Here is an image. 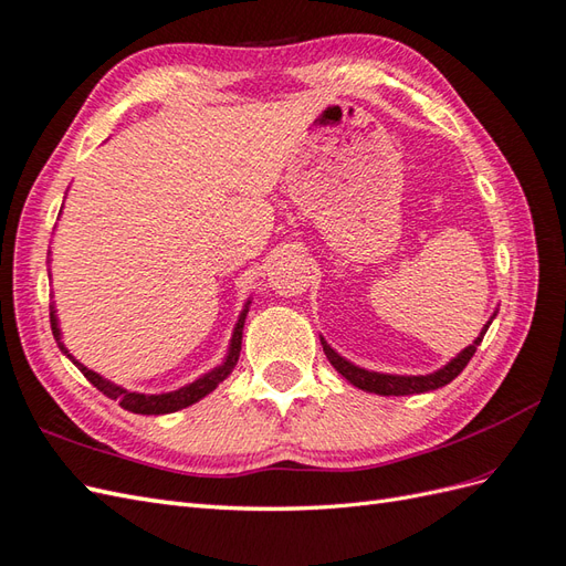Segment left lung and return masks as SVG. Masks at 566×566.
Segmentation results:
<instances>
[{"label":"left lung","mask_w":566,"mask_h":566,"mask_svg":"<svg viewBox=\"0 0 566 566\" xmlns=\"http://www.w3.org/2000/svg\"><path fill=\"white\" fill-rule=\"evenodd\" d=\"M497 314V312H494ZM492 314V319H494ZM492 319L485 324V328L480 331V336L473 340V346H468L465 350H461L457 357L449 365H444L442 369L432 371V375H418V377H401V375H379V371H369L357 367L353 363H348L346 357H340L334 348L328 346V343L322 338V346L324 353L328 357V363L336 367L338 375L346 377L353 387L369 391V394H379V396H408V394H424V391H434L439 387H447L451 379H457L463 367L471 363V357L475 355L478 346L482 343V336H485L488 326L492 324Z\"/></svg>","instance_id":"1"}]
</instances>
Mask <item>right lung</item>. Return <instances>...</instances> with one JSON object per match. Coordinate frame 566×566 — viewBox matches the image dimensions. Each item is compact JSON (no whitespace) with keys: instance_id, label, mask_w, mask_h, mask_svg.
Masks as SVG:
<instances>
[{"instance_id":"right-lung-1","label":"right lung","mask_w":566,"mask_h":566,"mask_svg":"<svg viewBox=\"0 0 566 566\" xmlns=\"http://www.w3.org/2000/svg\"><path fill=\"white\" fill-rule=\"evenodd\" d=\"M247 307H250V302H247L240 319L235 324V331H232V338H230V350L226 355V363L218 365L216 369L206 371L203 377H199L197 381L187 384V387L177 389V391H170V394H136V391H127L117 387V384L103 379L101 375H95L93 369L84 367L81 363H76L72 355H69V350H64V346L60 343V348L66 353L69 360H72L81 371H84V377L93 384L95 389L103 391L107 398H113V401H117L124 410L129 412H139V416H165V412H175V410H182L191 403L201 401V398L206 394H211L220 381H223L232 369H235L238 360H240V350H242V328H244V316H247ZM50 324H52V334L54 338L60 340V326H57V314H54V307H50Z\"/></svg>"}]
</instances>
